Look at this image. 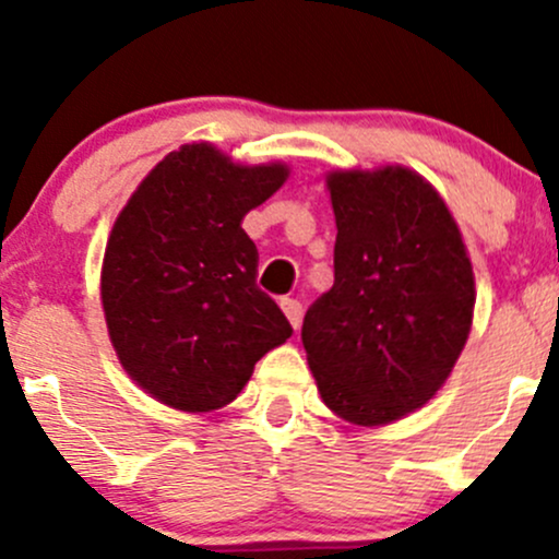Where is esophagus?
Instances as JSON below:
<instances>
[{"label": "esophagus", "instance_id": "obj_1", "mask_svg": "<svg viewBox=\"0 0 559 559\" xmlns=\"http://www.w3.org/2000/svg\"><path fill=\"white\" fill-rule=\"evenodd\" d=\"M278 306H281V311H284L286 319H289V324L297 330V326H300V321H302V306H300V302L292 300V297H281Z\"/></svg>", "mask_w": 559, "mask_h": 559}]
</instances>
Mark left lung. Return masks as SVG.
Instances as JSON below:
<instances>
[{"instance_id":"1","label":"left lung","mask_w":559,"mask_h":559,"mask_svg":"<svg viewBox=\"0 0 559 559\" xmlns=\"http://www.w3.org/2000/svg\"><path fill=\"white\" fill-rule=\"evenodd\" d=\"M335 284L302 321L321 400L384 427L430 403L465 348L476 278L452 211L411 167L326 173Z\"/></svg>"}]
</instances>
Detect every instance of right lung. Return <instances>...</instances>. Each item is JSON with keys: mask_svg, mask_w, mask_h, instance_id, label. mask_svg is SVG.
<instances>
[{"mask_svg": "<svg viewBox=\"0 0 559 559\" xmlns=\"http://www.w3.org/2000/svg\"><path fill=\"white\" fill-rule=\"evenodd\" d=\"M286 178L284 162L240 165L186 143L118 213L99 275L107 335L129 379L167 408H224L292 335L257 289V246L240 227Z\"/></svg>", "mask_w": 559, "mask_h": 559, "instance_id": "add662e5", "label": "right lung"}]
</instances>
